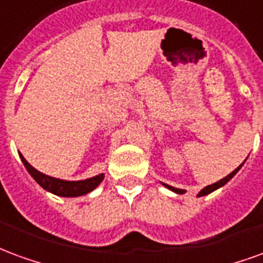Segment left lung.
<instances>
[{
  "label": "left lung",
  "instance_id": "1",
  "mask_svg": "<svg viewBox=\"0 0 263 263\" xmlns=\"http://www.w3.org/2000/svg\"><path fill=\"white\" fill-rule=\"evenodd\" d=\"M242 165H244V162H242V164H241V165H239L238 168H235V170H234V171L231 172V174H229V175L226 176V178H223V179H220V181L216 182V183H213V185H209V186H206V187H204V189H202V191L199 192V195H197V196H204V195H209V193L214 192V191H216V189H218V187L224 186V185H226V183H227V182H229L230 179H231V178H233V176L239 171V168H241V166H242ZM164 186L168 187V189H171L172 192L179 193V195H182V193H185V191H183V189H178V187L170 186V185H166V183H164Z\"/></svg>",
  "mask_w": 263,
  "mask_h": 263
}]
</instances>
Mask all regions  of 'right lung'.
Here are the masks:
<instances>
[{
    "instance_id": "obj_1",
    "label": "right lung",
    "mask_w": 263,
    "mask_h": 263,
    "mask_svg": "<svg viewBox=\"0 0 263 263\" xmlns=\"http://www.w3.org/2000/svg\"><path fill=\"white\" fill-rule=\"evenodd\" d=\"M19 157H21V160L24 162L25 168L28 170V172L32 175L34 181L37 182L43 189L54 193L57 196L76 197L81 196V195H87V193L93 191L103 181V176H105L103 174H99V175L89 178V179H85V181H63V179H57V178H53V176L45 175V174H42L37 170H34L33 166L25 160L24 155L21 154V153H19Z\"/></svg>"
}]
</instances>
